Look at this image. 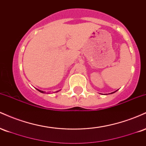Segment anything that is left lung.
Segmentation results:
<instances>
[{
    "mask_svg": "<svg viewBox=\"0 0 146 146\" xmlns=\"http://www.w3.org/2000/svg\"><path fill=\"white\" fill-rule=\"evenodd\" d=\"M115 93V92H113V93Z\"/></svg>",
    "mask_w": 146,
    "mask_h": 146,
    "instance_id": "left-lung-1",
    "label": "left lung"
}]
</instances>
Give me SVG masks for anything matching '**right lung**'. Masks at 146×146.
I'll return each instance as SVG.
<instances>
[{
	"mask_svg": "<svg viewBox=\"0 0 146 146\" xmlns=\"http://www.w3.org/2000/svg\"><path fill=\"white\" fill-rule=\"evenodd\" d=\"M37 90H38V91H40V93H44V91H42V90H38V89H37Z\"/></svg>",
	"mask_w": 146,
	"mask_h": 146,
	"instance_id": "obj_1",
	"label": "right lung"
}]
</instances>
